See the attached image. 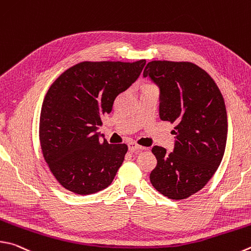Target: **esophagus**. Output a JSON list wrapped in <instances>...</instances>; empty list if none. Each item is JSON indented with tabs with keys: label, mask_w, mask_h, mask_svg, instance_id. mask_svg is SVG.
<instances>
[{
	"label": "esophagus",
	"mask_w": 251,
	"mask_h": 251,
	"mask_svg": "<svg viewBox=\"0 0 251 251\" xmlns=\"http://www.w3.org/2000/svg\"><path fill=\"white\" fill-rule=\"evenodd\" d=\"M128 149L129 151H133V152H139L140 150H143L144 147H141V146L135 144V143H129L128 144Z\"/></svg>",
	"instance_id": "1"
}]
</instances>
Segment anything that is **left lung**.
<instances>
[{
	"label": "left lung",
	"instance_id": "left-lung-1",
	"mask_svg": "<svg viewBox=\"0 0 251 251\" xmlns=\"http://www.w3.org/2000/svg\"><path fill=\"white\" fill-rule=\"evenodd\" d=\"M144 76H149L160 91L161 121L176 123L173 151L152 147L157 166L150 172V182L167 198L186 199L204 188L224 156V99L207 72L192 62H148Z\"/></svg>",
	"mask_w": 251,
	"mask_h": 251
}]
</instances>
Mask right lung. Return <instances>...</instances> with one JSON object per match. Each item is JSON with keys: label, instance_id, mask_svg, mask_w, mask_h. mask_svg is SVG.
<instances>
[{"label": "right lung", "instance_id": "obj_1", "mask_svg": "<svg viewBox=\"0 0 251 251\" xmlns=\"http://www.w3.org/2000/svg\"><path fill=\"white\" fill-rule=\"evenodd\" d=\"M145 65L146 60L80 62L49 88L40 112V146L50 171L65 189L88 195L112 183L128 148L102 140L97 130Z\"/></svg>", "mask_w": 251, "mask_h": 251}]
</instances>
